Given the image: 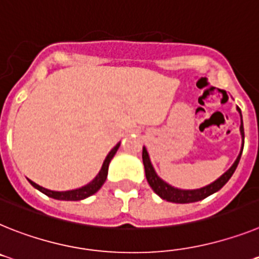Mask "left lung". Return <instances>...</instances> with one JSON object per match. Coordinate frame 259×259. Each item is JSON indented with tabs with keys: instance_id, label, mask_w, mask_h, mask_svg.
Returning <instances> with one entry per match:
<instances>
[{
	"instance_id": "8db88e82",
	"label": "left lung",
	"mask_w": 259,
	"mask_h": 259,
	"mask_svg": "<svg viewBox=\"0 0 259 259\" xmlns=\"http://www.w3.org/2000/svg\"><path fill=\"white\" fill-rule=\"evenodd\" d=\"M237 111L241 116V125H240V134L241 139H242V145H241V151L238 153L237 158L233 162L231 167H229L222 177H219L218 180L213 181L212 183L207 185L204 187H200V189L195 190H182L178 189V187H174L169 183H166L163 180H161L160 177L157 176L156 170H154L153 165L151 162V158H149V154H148L147 148L143 147V163H144V169H145V177H147V181L149 183V186L152 187L154 193L160 196L163 200H167V202L171 203H181V204H185V203H194L199 202L202 199L207 198V196L215 194L216 191L222 189L225 183L228 182L229 178L233 176L235 173L236 167H237L238 162H240L241 154H242V149H244V124H242V115H241L240 107H237Z\"/></svg>"
}]
</instances>
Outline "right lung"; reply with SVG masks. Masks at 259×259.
<instances>
[{"label":"right lung","mask_w":259,"mask_h":259,"mask_svg":"<svg viewBox=\"0 0 259 259\" xmlns=\"http://www.w3.org/2000/svg\"><path fill=\"white\" fill-rule=\"evenodd\" d=\"M119 147H120V143L115 145L112 148L111 151L108 152V154L106 156L105 161L102 163V167L99 170V173L97 174L96 178L89 182L88 185L82 187H78V189H74V190H68V191H54V190H48L46 187H41L39 185H36L35 182H32L31 180H28V182L32 185L36 190H39L40 193L46 194L47 196L50 198H54L57 199V200H82V199L89 198L92 196L93 194H96L101 187H102L103 183L106 182V178H107V173H108V165L111 162V160L114 158L115 153L118 152Z\"/></svg>","instance_id":"obj_1"}]
</instances>
